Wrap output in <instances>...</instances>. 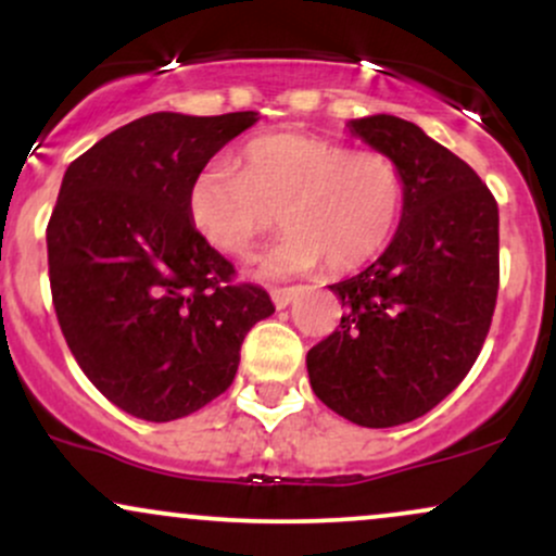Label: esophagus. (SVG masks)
<instances>
[{
	"label": "esophagus",
	"instance_id": "1",
	"mask_svg": "<svg viewBox=\"0 0 556 556\" xmlns=\"http://www.w3.org/2000/svg\"><path fill=\"white\" fill-rule=\"evenodd\" d=\"M298 292H300V287H274L271 290L274 305H277V308H285V305H290L292 300L298 298Z\"/></svg>",
	"mask_w": 556,
	"mask_h": 556
}]
</instances>
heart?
<instances>
[{
    "instance_id": "1",
    "label": "heart",
    "mask_w": 556,
    "mask_h": 556,
    "mask_svg": "<svg viewBox=\"0 0 556 556\" xmlns=\"http://www.w3.org/2000/svg\"><path fill=\"white\" fill-rule=\"evenodd\" d=\"M405 175L384 151H353L308 132H269L248 140L238 172L206 164L188 188V219L206 245L251 258L279 225L290 232L266 256L264 274L355 271L371 264L397 232Z\"/></svg>"
}]
</instances>
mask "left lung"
<instances>
[{"label":"left lung","mask_w":556,"mask_h":556,"mask_svg":"<svg viewBox=\"0 0 556 556\" xmlns=\"http://www.w3.org/2000/svg\"><path fill=\"white\" fill-rule=\"evenodd\" d=\"M348 127L400 164L405 212L366 271L329 285L342 321L305 363L337 416L389 429L426 416L473 368L500 292V208L473 167L418 125L374 114Z\"/></svg>","instance_id":"1"}]
</instances>
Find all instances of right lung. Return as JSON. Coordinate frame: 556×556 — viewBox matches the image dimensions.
<instances>
[{"label":"right lung","mask_w":556,"mask_h":556,"mask_svg":"<svg viewBox=\"0 0 556 556\" xmlns=\"http://www.w3.org/2000/svg\"><path fill=\"white\" fill-rule=\"evenodd\" d=\"M256 119L146 114L65 172L47 227L56 321L83 374L130 416L162 424L219 397L245 334L274 314L188 219L193 177Z\"/></svg>","instance_id":"add662e5"}]
</instances>
